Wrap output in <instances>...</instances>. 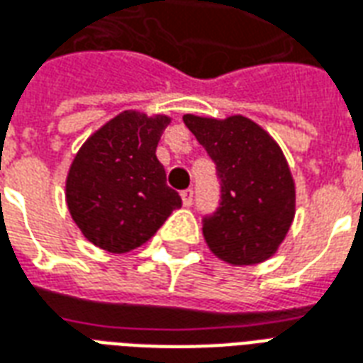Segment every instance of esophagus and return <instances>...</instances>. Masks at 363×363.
Wrapping results in <instances>:
<instances>
[{"instance_id": "esophagus-1", "label": "esophagus", "mask_w": 363, "mask_h": 363, "mask_svg": "<svg viewBox=\"0 0 363 363\" xmlns=\"http://www.w3.org/2000/svg\"><path fill=\"white\" fill-rule=\"evenodd\" d=\"M181 196H182V203H184L186 208H190V206H192V202H194V190L192 189L182 190Z\"/></svg>"}]
</instances>
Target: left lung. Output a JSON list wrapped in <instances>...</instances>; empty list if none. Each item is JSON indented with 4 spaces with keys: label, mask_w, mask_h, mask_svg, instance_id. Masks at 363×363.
<instances>
[{
    "label": "left lung",
    "mask_w": 363,
    "mask_h": 363,
    "mask_svg": "<svg viewBox=\"0 0 363 363\" xmlns=\"http://www.w3.org/2000/svg\"><path fill=\"white\" fill-rule=\"evenodd\" d=\"M219 181V206L203 216L206 242L233 265H252L275 254L294 217V182L283 152L246 117L225 121L184 115Z\"/></svg>",
    "instance_id": "1"
}]
</instances>
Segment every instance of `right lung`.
<instances>
[{
  "instance_id": "right-lung-1",
  "label": "right lung",
  "mask_w": 363,
  "mask_h": 363,
  "mask_svg": "<svg viewBox=\"0 0 363 363\" xmlns=\"http://www.w3.org/2000/svg\"><path fill=\"white\" fill-rule=\"evenodd\" d=\"M169 117L117 115L80 147L67 177V206L82 235L115 254L138 248L181 208L155 147Z\"/></svg>"
}]
</instances>
